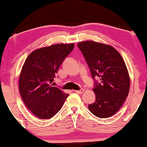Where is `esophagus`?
<instances>
[{
    "label": "esophagus",
    "mask_w": 147,
    "mask_h": 147,
    "mask_svg": "<svg viewBox=\"0 0 147 147\" xmlns=\"http://www.w3.org/2000/svg\"><path fill=\"white\" fill-rule=\"evenodd\" d=\"M84 92V89H80V90H76L75 91V92H76V93L78 94H82Z\"/></svg>",
    "instance_id": "34e87169"
}]
</instances>
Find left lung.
<instances>
[{"mask_svg":"<svg viewBox=\"0 0 147 147\" xmlns=\"http://www.w3.org/2000/svg\"><path fill=\"white\" fill-rule=\"evenodd\" d=\"M78 47L94 80L96 101L88 108L98 118L110 117L121 108L129 92L130 78L126 64L112 46L88 41L80 42Z\"/></svg>","mask_w":147,"mask_h":147,"instance_id":"left-lung-1","label":"left lung"}]
</instances>
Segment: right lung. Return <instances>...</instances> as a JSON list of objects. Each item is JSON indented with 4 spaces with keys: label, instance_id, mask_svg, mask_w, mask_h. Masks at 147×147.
<instances>
[{
    "label": "right lung",
    "instance_id": "right-lung-1",
    "mask_svg": "<svg viewBox=\"0 0 147 147\" xmlns=\"http://www.w3.org/2000/svg\"><path fill=\"white\" fill-rule=\"evenodd\" d=\"M74 44H57L37 49L26 59L19 77V92L27 108L37 117L49 119L61 110L69 96L53 82Z\"/></svg>",
    "mask_w": 147,
    "mask_h": 147
}]
</instances>
